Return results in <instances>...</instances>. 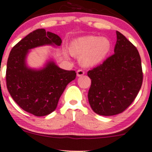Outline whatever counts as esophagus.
Listing matches in <instances>:
<instances>
[{"mask_svg": "<svg viewBox=\"0 0 152 152\" xmlns=\"http://www.w3.org/2000/svg\"><path fill=\"white\" fill-rule=\"evenodd\" d=\"M84 74H85V72L82 70V69H78V70L77 71V77L83 76Z\"/></svg>", "mask_w": 152, "mask_h": 152, "instance_id": "1", "label": "esophagus"}]
</instances>
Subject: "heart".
I'll list each match as a JSON object with an SVG mask.
<instances>
[{
	"label": "heart",
	"instance_id": "b5f03b06",
	"mask_svg": "<svg viewBox=\"0 0 152 152\" xmlns=\"http://www.w3.org/2000/svg\"><path fill=\"white\" fill-rule=\"evenodd\" d=\"M110 48V41L105 37L88 36L73 41L69 50L73 55H80L79 60L82 65L90 67L101 62Z\"/></svg>",
	"mask_w": 152,
	"mask_h": 152
}]
</instances>
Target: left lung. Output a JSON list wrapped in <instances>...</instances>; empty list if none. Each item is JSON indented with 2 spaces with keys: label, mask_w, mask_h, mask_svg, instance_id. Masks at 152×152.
<instances>
[{
  "label": "left lung",
  "mask_w": 152,
  "mask_h": 152,
  "mask_svg": "<svg viewBox=\"0 0 152 152\" xmlns=\"http://www.w3.org/2000/svg\"><path fill=\"white\" fill-rule=\"evenodd\" d=\"M116 35L114 54L88 72L91 79L88 95L90 107L105 116L124 111L137 96L143 81L137 49L118 31Z\"/></svg>",
  "instance_id": "obj_1"
}]
</instances>
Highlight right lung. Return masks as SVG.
<instances>
[{"label":"right lung","instance_id":"add662e5","mask_svg":"<svg viewBox=\"0 0 152 152\" xmlns=\"http://www.w3.org/2000/svg\"><path fill=\"white\" fill-rule=\"evenodd\" d=\"M61 44L59 36L40 28L21 39L10 52L6 76L8 92L23 110L36 116H44L55 110L67 85L75 79L76 72L61 69L52 60L42 69H31L26 62L27 55L36 47H59Z\"/></svg>","mask_w":152,"mask_h":152}]
</instances>
